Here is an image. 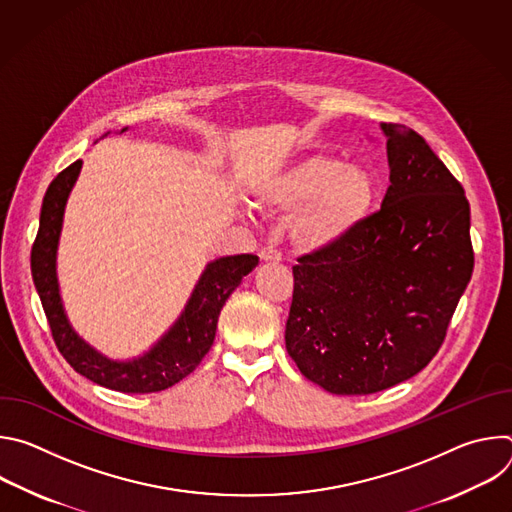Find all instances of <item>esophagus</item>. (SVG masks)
I'll return each instance as SVG.
<instances>
[{
    "label": "esophagus",
    "instance_id": "obj_1",
    "mask_svg": "<svg viewBox=\"0 0 512 512\" xmlns=\"http://www.w3.org/2000/svg\"><path fill=\"white\" fill-rule=\"evenodd\" d=\"M259 259H261V263H279L281 261V253L277 249H273V247H263L259 251Z\"/></svg>",
    "mask_w": 512,
    "mask_h": 512
}]
</instances>
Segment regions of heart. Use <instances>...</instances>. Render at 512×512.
Listing matches in <instances>:
<instances>
[{"label": "heart", "instance_id": "1", "mask_svg": "<svg viewBox=\"0 0 512 512\" xmlns=\"http://www.w3.org/2000/svg\"><path fill=\"white\" fill-rule=\"evenodd\" d=\"M255 200L269 210H300L289 229L291 243L304 253H322L344 243L367 216L375 182L362 168L312 156L265 182Z\"/></svg>", "mask_w": 512, "mask_h": 512}]
</instances>
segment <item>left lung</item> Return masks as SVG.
<instances>
[{"mask_svg":"<svg viewBox=\"0 0 512 512\" xmlns=\"http://www.w3.org/2000/svg\"><path fill=\"white\" fill-rule=\"evenodd\" d=\"M389 188L338 247L298 257L285 348L334 395H371L425 369L472 277L470 204L425 139L381 123Z\"/></svg>","mask_w":512,"mask_h":512,"instance_id":"8db88e82","label":"left lung"}]
</instances>
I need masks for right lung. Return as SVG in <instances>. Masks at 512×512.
Segmentation results:
<instances>
[{
  "instance_id": "right-lung-1",
  "label": "right lung",
  "mask_w": 512,
  "mask_h": 512,
  "mask_svg": "<svg viewBox=\"0 0 512 512\" xmlns=\"http://www.w3.org/2000/svg\"><path fill=\"white\" fill-rule=\"evenodd\" d=\"M81 166L83 160H77L50 182L42 200L40 227L30 255L32 279L48 318L54 344L72 369L101 387L121 393L164 391L188 377L206 356L214 342L218 314L241 279L257 267L259 257L233 255L212 261L202 273L180 320L145 356L131 362H117L101 356L70 328L60 304L56 281V247L64 204L72 184L77 182Z\"/></svg>"
}]
</instances>
